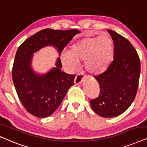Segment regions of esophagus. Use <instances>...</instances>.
<instances>
[{
    "instance_id": "1",
    "label": "esophagus",
    "mask_w": 147,
    "mask_h": 147,
    "mask_svg": "<svg viewBox=\"0 0 147 147\" xmlns=\"http://www.w3.org/2000/svg\"><path fill=\"white\" fill-rule=\"evenodd\" d=\"M85 78V76L83 75L82 74H78V75L76 76L75 79V83L76 85L81 84V83L83 81V80H84Z\"/></svg>"
}]
</instances>
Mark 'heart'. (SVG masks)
<instances>
[{"label": "heart", "instance_id": "obj_1", "mask_svg": "<svg viewBox=\"0 0 147 147\" xmlns=\"http://www.w3.org/2000/svg\"><path fill=\"white\" fill-rule=\"evenodd\" d=\"M113 41L109 34L85 37L70 46L69 52L61 54L62 64L74 70L79 60H85V68L94 75H100L108 69L112 62Z\"/></svg>", "mask_w": 147, "mask_h": 147}]
</instances>
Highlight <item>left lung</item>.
Instances as JSON below:
<instances>
[{
	"instance_id": "left-lung-1",
	"label": "left lung",
	"mask_w": 147,
	"mask_h": 147,
	"mask_svg": "<svg viewBox=\"0 0 147 147\" xmlns=\"http://www.w3.org/2000/svg\"><path fill=\"white\" fill-rule=\"evenodd\" d=\"M114 42V60L105 72L95 78L100 95L91 100L93 111L105 118L115 117L130 107L136 95L140 73V58L129 40L108 30Z\"/></svg>"
}]
</instances>
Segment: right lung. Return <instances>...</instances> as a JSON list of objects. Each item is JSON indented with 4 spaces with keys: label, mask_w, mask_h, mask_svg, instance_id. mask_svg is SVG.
Returning a JSON list of instances; mask_svg holds the SVG:
<instances>
[{
    "label": "right lung",
    "mask_w": 147,
    "mask_h": 147,
    "mask_svg": "<svg viewBox=\"0 0 147 147\" xmlns=\"http://www.w3.org/2000/svg\"><path fill=\"white\" fill-rule=\"evenodd\" d=\"M77 30H42L28 38L17 50L12 69V78L18 98L28 112L39 118L49 117L60 105L74 83L75 75L62 72L57 57L55 67L45 74L37 73L32 67L33 54L42 48L52 46L59 55Z\"/></svg>",
    "instance_id": "1"
}]
</instances>
